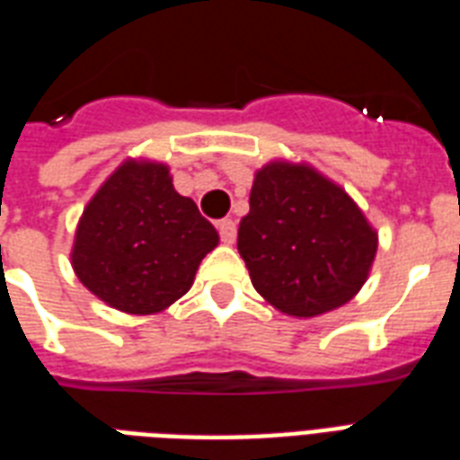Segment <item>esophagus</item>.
<instances>
[{"mask_svg": "<svg viewBox=\"0 0 460 460\" xmlns=\"http://www.w3.org/2000/svg\"><path fill=\"white\" fill-rule=\"evenodd\" d=\"M217 229H219V238H222L224 243H234L236 241V222L234 219H222V222L217 224Z\"/></svg>", "mask_w": 460, "mask_h": 460, "instance_id": "1", "label": "esophagus"}]
</instances>
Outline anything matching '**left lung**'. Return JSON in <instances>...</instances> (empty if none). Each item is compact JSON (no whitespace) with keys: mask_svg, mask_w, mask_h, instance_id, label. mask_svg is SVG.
I'll list each match as a JSON object with an SVG mask.
<instances>
[{"mask_svg":"<svg viewBox=\"0 0 460 460\" xmlns=\"http://www.w3.org/2000/svg\"><path fill=\"white\" fill-rule=\"evenodd\" d=\"M238 252L262 298L296 317L349 303L377 252L358 205L307 166L274 162L255 173Z\"/></svg>","mask_w":460,"mask_h":460,"instance_id":"1","label":"left lung"}]
</instances>
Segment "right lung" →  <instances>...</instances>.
Instances as JSON below:
<instances>
[{
  "mask_svg": "<svg viewBox=\"0 0 460 460\" xmlns=\"http://www.w3.org/2000/svg\"><path fill=\"white\" fill-rule=\"evenodd\" d=\"M217 229L173 190L162 164L126 162L83 212L74 270L83 287L117 310H164L193 284Z\"/></svg>",
  "mask_w": 460,
  "mask_h": 460,
  "instance_id": "1",
  "label": "right lung"
}]
</instances>
